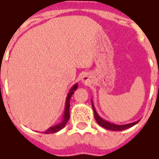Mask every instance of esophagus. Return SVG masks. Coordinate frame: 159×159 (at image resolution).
I'll list each match as a JSON object with an SVG mask.
<instances>
[{"label":"esophagus","mask_w":159,"mask_h":159,"mask_svg":"<svg viewBox=\"0 0 159 159\" xmlns=\"http://www.w3.org/2000/svg\"><path fill=\"white\" fill-rule=\"evenodd\" d=\"M81 81H82L84 84H88L90 82V80H89V77L88 75H84L82 76Z\"/></svg>","instance_id":"1"}]
</instances>
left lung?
<instances>
[{
  "mask_svg": "<svg viewBox=\"0 0 159 159\" xmlns=\"http://www.w3.org/2000/svg\"><path fill=\"white\" fill-rule=\"evenodd\" d=\"M92 101V100H91ZM92 107H93V115H94V118H95V120L98 124L102 126L104 129L109 130H113V131H121V130L127 129H129L131 127H133L134 125H135L136 124L139 123V121L134 122V123H130V124H113V123H110V122L107 121V120H104V119H102L101 117L99 116V114H97L96 110H95V108L93 106V102H92Z\"/></svg>",
  "mask_w": 159,
  "mask_h": 159,
  "instance_id": "8db88e82",
  "label": "left lung"
}]
</instances>
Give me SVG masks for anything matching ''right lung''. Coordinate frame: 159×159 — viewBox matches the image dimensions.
I'll use <instances>...</instances> for the list:
<instances>
[{
	"label": "right lung",
	"instance_id": "1",
	"mask_svg": "<svg viewBox=\"0 0 159 159\" xmlns=\"http://www.w3.org/2000/svg\"><path fill=\"white\" fill-rule=\"evenodd\" d=\"M78 88V84H74V86L70 89L69 93H67V97H66V106H65V112H64V115H63V119L61 123L56 124L55 126L50 127L46 131L43 132V134H54V133H56L58 131H60L66 126L67 122H68L69 119H70V98L72 96V94L74 93V92Z\"/></svg>",
	"mask_w": 159,
	"mask_h": 159
}]
</instances>
